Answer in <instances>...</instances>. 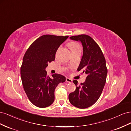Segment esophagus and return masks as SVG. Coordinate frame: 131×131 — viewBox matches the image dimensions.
Here are the masks:
<instances>
[{
  "mask_svg": "<svg viewBox=\"0 0 131 131\" xmlns=\"http://www.w3.org/2000/svg\"><path fill=\"white\" fill-rule=\"evenodd\" d=\"M66 82H69V83H72L73 82L72 79H71L69 78H66Z\"/></svg>",
  "mask_w": 131,
  "mask_h": 131,
  "instance_id": "obj_1",
  "label": "esophagus"
}]
</instances>
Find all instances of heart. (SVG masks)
<instances>
[{
    "mask_svg": "<svg viewBox=\"0 0 131 131\" xmlns=\"http://www.w3.org/2000/svg\"><path fill=\"white\" fill-rule=\"evenodd\" d=\"M68 46L69 48L72 52H74V51H77L79 50H81V46L79 44V43L76 42H70L68 44Z\"/></svg>",
    "mask_w": 131,
    "mask_h": 131,
    "instance_id": "heart-1",
    "label": "heart"
}]
</instances>
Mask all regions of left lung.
<instances>
[{
    "mask_svg": "<svg viewBox=\"0 0 131 131\" xmlns=\"http://www.w3.org/2000/svg\"><path fill=\"white\" fill-rule=\"evenodd\" d=\"M70 39L82 43L83 55L78 71L82 70L88 76L79 86L77 80L73 81L77 88L69 94V101L74 106L85 109L97 101L103 90L108 73L105 59L100 46L89 35L81 34Z\"/></svg>",
    "mask_w": 131,
    "mask_h": 131,
    "instance_id": "8db88e82",
    "label": "left lung"
}]
</instances>
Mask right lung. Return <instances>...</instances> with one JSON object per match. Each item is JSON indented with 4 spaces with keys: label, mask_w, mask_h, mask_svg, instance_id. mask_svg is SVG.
Wrapping results in <instances>:
<instances>
[{
    "label": "right lung",
    "mask_w": 131,
    "mask_h": 131,
    "mask_svg": "<svg viewBox=\"0 0 131 131\" xmlns=\"http://www.w3.org/2000/svg\"><path fill=\"white\" fill-rule=\"evenodd\" d=\"M68 36L44 35L35 40L27 50L21 67L23 89L29 101L39 108L53 103L54 90L66 81L62 75L54 74L52 78L45 70L48 63L54 61L58 47Z\"/></svg>",
    "instance_id": "add662e5"
}]
</instances>
